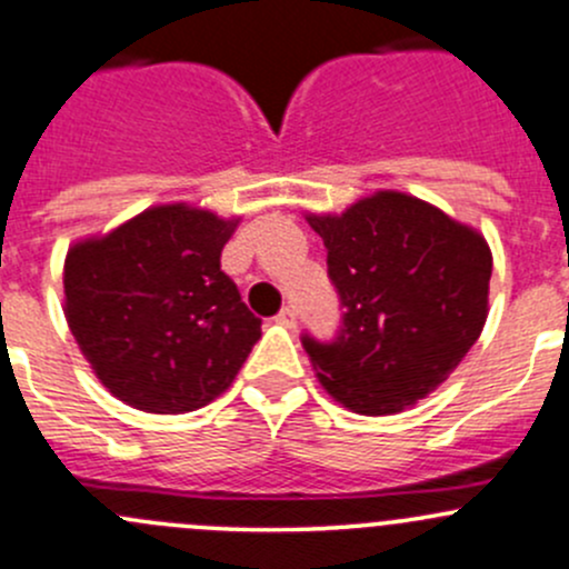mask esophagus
I'll return each mask as SVG.
<instances>
[{
    "mask_svg": "<svg viewBox=\"0 0 569 569\" xmlns=\"http://www.w3.org/2000/svg\"><path fill=\"white\" fill-rule=\"evenodd\" d=\"M273 320H277L279 326H284V328H292V326H296V309H292V307H284L282 312H279L277 318H273Z\"/></svg>",
    "mask_w": 569,
    "mask_h": 569,
    "instance_id": "34e87169",
    "label": "esophagus"
}]
</instances>
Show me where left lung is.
Segmentation results:
<instances>
[{"label":"left lung","instance_id":"obj_1","mask_svg":"<svg viewBox=\"0 0 569 569\" xmlns=\"http://www.w3.org/2000/svg\"><path fill=\"white\" fill-rule=\"evenodd\" d=\"M345 307L333 342L303 337L339 406L389 416L436 391L488 320L493 254L485 236L425 199L375 191L342 213H307Z\"/></svg>","mask_w":569,"mask_h":569}]
</instances>
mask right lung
Wrapping results in <instances>:
<instances>
[{
    "mask_svg": "<svg viewBox=\"0 0 569 569\" xmlns=\"http://www.w3.org/2000/svg\"><path fill=\"white\" fill-rule=\"evenodd\" d=\"M238 221L169 202L70 243L62 312L111 397L186 413L230 389L262 333L221 271Z\"/></svg>",
    "mask_w": 569,
    "mask_h": 569,
    "instance_id": "add662e5",
    "label": "right lung"
}]
</instances>
